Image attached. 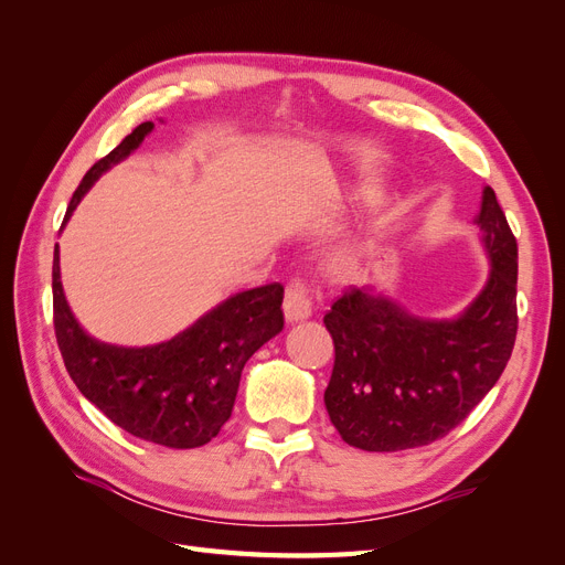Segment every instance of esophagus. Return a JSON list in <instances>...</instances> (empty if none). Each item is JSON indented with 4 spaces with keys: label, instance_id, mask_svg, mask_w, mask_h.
<instances>
[{
    "label": "esophagus",
    "instance_id": "esophagus-1",
    "mask_svg": "<svg viewBox=\"0 0 565 565\" xmlns=\"http://www.w3.org/2000/svg\"><path fill=\"white\" fill-rule=\"evenodd\" d=\"M313 303H316V289L309 282L301 278L287 282L285 301H282L287 322H299L309 318L313 313Z\"/></svg>",
    "mask_w": 565,
    "mask_h": 565
}]
</instances>
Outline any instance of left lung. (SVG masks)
Listing matches in <instances>:
<instances>
[{"mask_svg":"<svg viewBox=\"0 0 565 565\" xmlns=\"http://www.w3.org/2000/svg\"><path fill=\"white\" fill-rule=\"evenodd\" d=\"M473 221L492 268L457 318H417L370 287L347 289L324 313L334 341L324 407L349 446H429L465 422L504 372L519 330V247L490 185Z\"/></svg>","mask_w":565,"mask_h":565,"instance_id":"1","label":"left lung"}]
</instances>
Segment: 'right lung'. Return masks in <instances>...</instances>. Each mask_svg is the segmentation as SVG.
<instances>
[{
  "label": "right lung",
  "instance_id": "1",
  "mask_svg": "<svg viewBox=\"0 0 565 565\" xmlns=\"http://www.w3.org/2000/svg\"><path fill=\"white\" fill-rule=\"evenodd\" d=\"M152 122L136 127L122 143L100 158L67 204L71 218L94 181L141 146ZM54 330L67 374L119 429L164 448H200L233 413L245 363L282 324V285L270 282L233 295L195 324L156 347L106 344L79 328L65 301L54 249Z\"/></svg>",
  "mask_w": 565,
  "mask_h": 565
}]
</instances>
